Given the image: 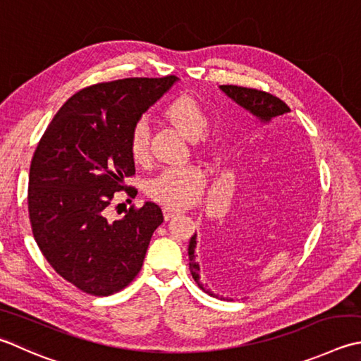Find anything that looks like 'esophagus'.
I'll return each mask as SVG.
<instances>
[{
    "label": "esophagus",
    "instance_id": "34e87169",
    "mask_svg": "<svg viewBox=\"0 0 361 361\" xmlns=\"http://www.w3.org/2000/svg\"><path fill=\"white\" fill-rule=\"evenodd\" d=\"M162 213H164V217H166V221H169V219H172V217H175V216H178L181 211H178V209H173V208H164L162 209Z\"/></svg>",
    "mask_w": 361,
    "mask_h": 361
}]
</instances>
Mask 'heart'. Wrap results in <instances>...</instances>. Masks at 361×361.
I'll return each mask as SVG.
<instances>
[{
  "label": "heart",
  "instance_id": "heart-1",
  "mask_svg": "<svg viewBox=\"0 0 361 361\" xmlns=\"http://www.w3.org/2000/svg\"><path fill=\"white\" fill-rule=\"evenodd\" d=\"M169 123L189 137H194L207 126V114L202 104L189 95L169 100L161 111ZM126 148L133 162L142 164L148 157L147 134L142 125H134L126 139ZM204 186V172L200 166L188 164L167 167L147 183V195L169 208H186L199 200Z\"/></svg>",
  "mask_w": 361,
  "mask_h": 361
}]
</instances>
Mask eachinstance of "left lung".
Returning <instances> with one entry per match:
<instances>
[{
    "label": "left lung",
    "mask_w": 361,
    "mask_h": 361,
    "mask_svg": "<svg viewBox=\"0 0 361 361\" xmlns=\"http://www.w3.org/2000/svg\"><path fill=\"white\" fill-rule=\"evenodd\" d=\"M221 89L231 98L233 102H236L239 106H243L244 109L252 112V114L258 117L261 122H271L274 117L283 116L286 112H291V109H289V106L285 102H281L279 97L269 94V92L250 89V87H241V86H231V84L221 86ZM195 245H197V241L194 235L190 238L189 247H188L190 274H192V279L195 280V283L199 285L204 293H208L209 295L216 298L214 293H211L207 286L200 283V266H199V261L195 258Z\"/></svg>",
    "instance_id": "8db88e82"
}]
</instances>
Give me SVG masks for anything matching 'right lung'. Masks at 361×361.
I'll use <instances>...</instances> for the list:
<instances>
[{"mask_svg": "<svg viewBox=\"0 0 361 361\" xmlns=\"http://www.w3.org/2000/svg\"><path fill=\"white\" fill-rule=\"evenodd\" d=\"M176 76L125 78L78 90L39 140L30 169L27 211L40 252L62 279L90 295H111L136 279L164 221L157 203L108 221L116 192L136 173L128 133Z\"/></svg>", "mask_w": 361, "mask_h": 361, "instance_id": "1", "label": "right lung"}]
</instances>
